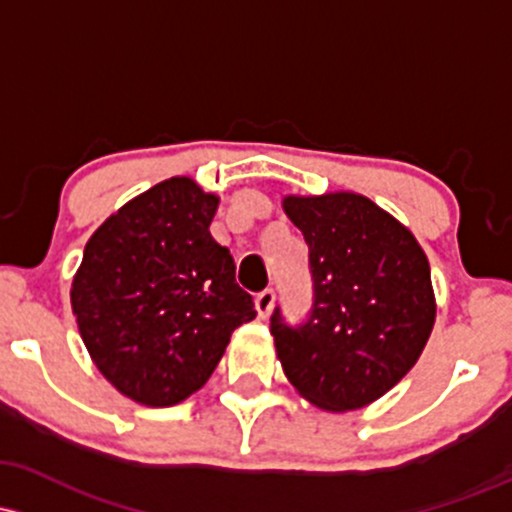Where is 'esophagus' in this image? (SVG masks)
<instances>
[{"label":"esophagus","instance_id":"34e87169","mask_svg":"<svg viewBox=\"0 0 512 512\" xmlns=\"http://www.w3.org/2000/svg\"><path fill=\"white\" fill-rule=\"evenodd\" d=\"M274 301H277V294H274L272 289H265L257 294L255 306H257V313H260V318H269V313H272L274 308Z\"/></svg>","mask_w":512,"mask_h":512}]
</instances>
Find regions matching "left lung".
I'll use <instances>...</instances> for the list:
<instances>
[{
	"instance_id": "obj_1",
	"label": "left lung",
	"mask_w": 512,
	"mask_h": 512,
	"mask_svg": "<svg viewBox=\"0 0 512 512\" xmlns=\"http://www.w3.org/2000/svg\"><path fill=\"white\" fill-rule=\"evenodd\" d=\"M282 206L306 238L313 311L296 328L274 311L277 357L320 411H357L391 391L428 345L437 313L428 257L362 194H289Z\"/></svg>"
}]
</instances>
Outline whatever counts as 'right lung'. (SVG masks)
Returning <instances> with one entry per match:
<instances>
[{
  "instance_id": "obj_1",
  "label": "right lung",
  "mask_w": 512,
  "mask_h": 512,
  "mask_svg": "<svg viewBox=\"0 0 512 512\" xmlns=\"http://www.w3.org/2000/svg\"><path fill=\"white\" fill-rule=\"evenodd\" d=\"M218 196L170 177L111 213L84 245L70 301L104 379L150 408L209 381L230 335L257 316L211 235Z\"/></svg>"
}]
</instances>
